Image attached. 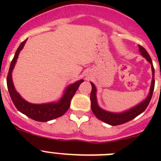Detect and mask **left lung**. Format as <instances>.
Masks as SVG:
<instances>
[{
  "mask_svg": "<svg viewBox=\"0 0 161 161\" xmlns=\"http://www.w3.org/2000/svg\"><path fill=\"white\" fill-rule=\"evenodd\" d=\"M139 49L141 55H143V57H144L145 59H147V62L151 64L152 72H153V80H152V84H151L150 91H149V93L147 97L145 98L143 102L136 105V106L127 109L126 111L120 112V113H114V112L106 111V110L102 109L100 106H98L97 100V89L95 87L94 84L93 82H90L91 85H92V91H91L90 94L91 109H92L93 113L94 114L95 116L98 119H100L101 121L107 123V124L111 125V126H117V125L123 124V123H127L129 121L132 120L133 119L137 117L138 115H139L144 111L146 108L147 107V106H148L151 99H152L153 90H154L155 87L154 67H153L152 59H151L150 55H148L147 51L143 47L140 46V45H139Z\"/></svg>",
  "mask_w": 161,
  "mask_h": 161,
  "instance_id": "left-lung-1",
  "label": "left lung"
}]
</instances>
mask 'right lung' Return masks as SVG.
Segmentation results:
<instances>
[{"label":"right lung","mask_w":161,"mask_h":161,"mask_svg":"<svg viewBox=\"0 0 161 161\" xmlns=\"http://www.w3.org/2000/svg\"><path fill=\"white\" fill-rule=\"evenodd\" d=\"M26 40L27 39H25L20 44L16 53L14 55V59L11 62L8 76H7V87H8V93H9L14 106H16L17 109L21 113L24 114L27 117L35 121L47 122V121L52 120V119H55L64 114L68 108L70 107L71 100H72V97L76 93L80 85L84 81V80H80L75 83L68 85L64 90V93L62 97L58 102L43 104H32L26 102L16 91L12 79V72L14 66L16 64L18 55L23 48Z\"/></svg>","instance_id":"right-lung-1"}]
</instances>
